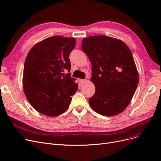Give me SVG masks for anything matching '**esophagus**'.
Instances as JSON below:
<instances>
[{
	"label": "esophagus",
	"instance_id": "34e87169",
	"mask_svg": "<svg viewBox=\"0 0 161 161\" xmlns=\"http://www.w3.org/2000/svg\"><path fill=\"white\" fill-rule=\"evenodd\" d=\"M86 81V80H79V83H80V84H81V83H83L84 82Z\"/></svg>",
	"mask_w": 161,
	"mask_h": 161
}]
</instances>
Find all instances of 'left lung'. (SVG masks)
<instances>
[{"label": "left lung", "mask_w": 161, "mask_h": 161, "mask_svg": "<svg viewBox=\"0 0 161 161\" xmlns=\"http://www.w3.org/2000/svg\"><path fill=\"white\" fill-rule=\"evenodd\" d=\"M81 48L92 64L95 92L89 99L91 108L104 116L123 112L139 82L130 49L122 40L103 35L83 38Z\"/></svg>", "instance_id": "8db88e82"}]
</instances>
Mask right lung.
<instances>
[{
  "label": "right lung",
  "instance_id": "obj_1",
  "mask_svg": "<svg viewBox=\"0 0 161 161\" xmlns=\"http://www.w3.org/2000/svg\"><path fill=\"white\" fill-rule=\"evenodd\" d=\"M74 38L53 36L34 46L26 57L23 75L25 95L31 105L49 117L62 114L69 108L78 85L71 77L69 55Z\"/></svg>",
  "mask_w": 161,
  "mask_h": 161
}]
</instances>
